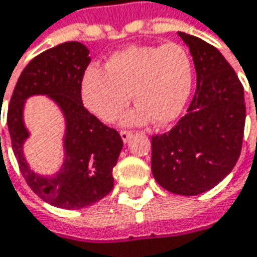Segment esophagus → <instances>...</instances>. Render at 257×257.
<instances>
[{"label": "esophagus", "mask_w": 257, "mask_h": 257, "mask_svg": "<svg viewBox=\"0 0 257 257\" xmlns=\"http://www.w3.org/2000/svg\"><path fill=\"white\" fill-rule=\"evenodd\" d=\"M120 137H122V141L123 143H128L132 137V132L131 131H120Z\"/></svg>", "instance_id": "34e87169"}]
</instances>
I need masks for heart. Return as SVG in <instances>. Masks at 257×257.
<instances>
[{"label": "heart", "mask_w": 257, "mask_h": 257, "mask_svg": "<svg viewBox=\"0 0 257 257\" xmlns=\"http://www.w3.org/2000/svg\"><path fill=\"white\" fill-rule=\"evenodd\" d=\"M104 67H86L81 79L82 103L103 122L117 119L131 94L137 105L123 117L126 125L171 123L190 98L193 61L178 44L132 45L111 54Z\"/></svg>", "instance_id": "obj_1"}]
</instances>
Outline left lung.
I'll return each mask as SVG.
<instances>
[{"instance_id": "1", "label": "left lung", "mask_w": 257, "mask_h": 257, "mask_svg": "<svg viewBox=\"0 0 257 257\" xmlns=\"http://www.w3.org/2000/svg\"><path fill=\"white\" fill-rule=\"evenodd\" d=\"M193 56L197 88L187 114L168 134L152 137V172L165 190L197 196L235 166L243 144V85L221 53L197 36L178 32Z\"/></svg>"}]
</instances>
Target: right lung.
<instances>
[{
    "label": "right lung",
    "instance_id": "add662e5",
    "mask_svg": "<svg viewBox=\"0 0 257 257\" xmlns=\"http://www.w3.org/2000/svg\"><path fill=\"white\" fill-rule=\"evenodd\" d=\"M89 61V50L76 41L41 53L23 69L7 113L13 152L28 185L44 201L67 210L88 207L111 191L113 168L123 147L119 132L83 107L81 79ZM34 95L48 96L65 117V159L53 176L36 174L23 153L30 136L24 125V104Z\"/></svg>",
    "mask_w": 257,
    "mask_h": 257
}]
</instances>
